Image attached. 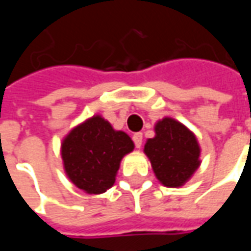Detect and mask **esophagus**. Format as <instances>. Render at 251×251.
<instances>
[{
	"instance_id": "obj_1",
	"label": "esophagus",
	"mask_w": 251,
	"mask_h": 251,
	"mask_svg": "<svg viewBox=\"0 0 251 251\" xmlns=\"http://www.w3.org/2000/svg\"><path fill=\"white\" fill-rule=\"evenodd\" d=\"M133 141H134V145H136V148H141L142 145V133H136L134 136H133Z\"/></svg>"
}]
</instances>
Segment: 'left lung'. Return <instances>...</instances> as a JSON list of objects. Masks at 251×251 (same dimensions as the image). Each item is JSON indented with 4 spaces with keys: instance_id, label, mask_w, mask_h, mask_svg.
<instances>
[{
    "instance_id": "1",
    "label": "left lung",
    "mask_w": 251,
    "mask_h": 251,
    "mask_svg": "<svg viewBox=\"0 0 251 251\" xmlns=\"http://www.w3.org/2000/svg\"><path fill=\"white\" fill-rule=\"evenodd\" d=\"M154 137L144 147L157 180L165 187L184 185L200 167V145L188 127L171 117L156 122Z\"/></svg>"
}]
</instances>
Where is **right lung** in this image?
<instances>
[{"label": "right lung", "instance_id": "1", "mask_svg": "<svg viewBox=\"0 0 251 251\" xmlns=\"http://www.w3.org/2000/svg\"><path fill=\"white\" fill-rule=\"evenodd\" d=\"M133 149L134 142L125 131L94 115L63 138L60 153L72 184L86 194L99 195L114 185L121 160Z\"/></svg>", "mask_w": 251, "mask_h": 251}]
</instances>
